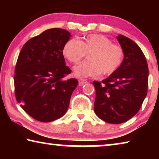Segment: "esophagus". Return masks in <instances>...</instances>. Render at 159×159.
Returning a JSON list of instances; mask_svg holds the SVG:
<instances>
[{
    "instance_id": "34e87169",
    "label": "esophagus",
    "mask_w": 159,
    "mask_h": 159,
    "mask_svg": "<svg viewBox=\"0 0 159 159\" xmlns=\"http://www.w3.org/2000/svg\"><path fill=\"white\" fill-rule=\"evenodd\" d=\"M87 82H88L87 80H85V79H79V83L80 85H84L85 83H86Z\"/></svg>"
}]
</instances>
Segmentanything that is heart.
<instances>
[{
	"mask_svg": "<svg viewBox=\"0 0 159 159\" xmlns=\"http://www.w3.org/2000/svg\"><path fill=\"white\" fill-rule=\"evenodd\" d=\"M63 55L70 62L78 63L88 53V60L74 67L77 78L111 75L116 71L123 60V51L111 40L102 34H90L78 41L69 39L62 48Z\"/></svg>",
	"mask_w": 159,
	"mask_h": 159,
	"instance_id": "b5f03b06",
	"label": "heart"
}]
</instances>
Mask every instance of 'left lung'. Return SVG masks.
Instances as JSON below:
<instances>
[{
    "instance_id": "left-lung-1",
    "label": "left lung",
    "mask_w": 159,
    "mask_h": 159,
    "mask_svg": "<svg viewBox=\"0 0 159 159\" xmlns=\"http://www.w3.org/2000/svg\"><path fill=\"white\" fill-rule=\"evenodd\" d=\"M116 39L124 55L121 65L102 83L93 81L95 114L114 124L127 121L138 112L147 96L149 78L147 62L140 48L123 35Z\"/></svg>"
}]
</instances>
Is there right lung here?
Listing matches in <instances>:
<instances>
[{
    "label": "right lung",
    "instance_id": "right-lung-1",
    "mask_svg": "<svg viewBox=\"0 0 159 159\" xmlns=\"http://www.w3.org/2000/svg\"><path fill=\"white\" fill-rule=\"evenodd\" d=\"M71 36L65 29H48L29 40L19 55L14 76L16 99L39 121L62 117L79 83L75 79H63L71 73L62 53Z\"/></svg>",
    "mask_w": 159,
    "mask_h": 159
}]
</instances>
